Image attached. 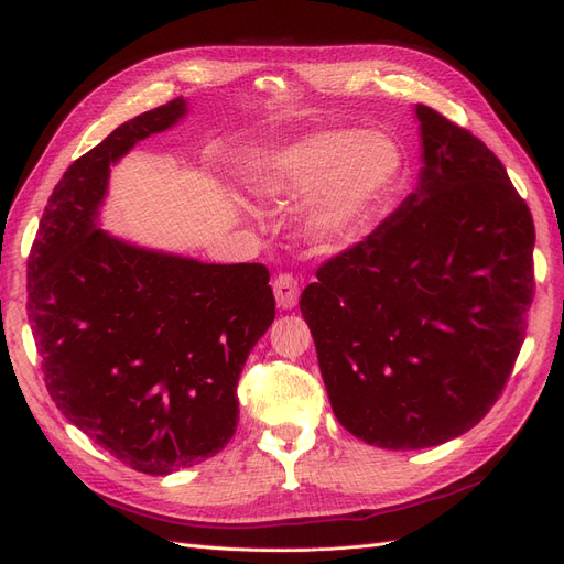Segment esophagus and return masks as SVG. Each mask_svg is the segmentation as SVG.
<instances>
[{"label": "esophagus", "instance_id": "1", "mask_svg": "<svg viewBox=\"0 0 564 564\" xmlns=\"http://www.w3.org/2000/svg\"><path fill=\"white\" fill-rule=\"evenodd\" d=\"M272 292H275V301L282 311H292L294 305L299 303V294H301V284L294 275L289 272H282V275L275 278L272 282Z\"/></svg>", "mask_w": 564, "mask_h": 564}]
</instances>
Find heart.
<instances>
[{"instance_id":"heart-1","label":"heart","mask_w":564,"mask_h":564,"mask_svg":"<svg viewBox=\"0 0 564 564\" xmlns=\"http://www.w3.org/2000/svg\"><path fill=\"white\" fill-rule=\"evenodd\" d=\"M402 166V150L386 131L324 129L253 158L249 187L268 204L308 195L305 235L332 247L346 242L381 207L398 185Z\"/></svg>"}]
</instances>
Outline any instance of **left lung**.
Returning <instances> with one entry per match:
<instances>
[{"label":"left lung","instance_id":"obj_1","mask_svg":"<svg viewBox=\"0 0 564 564\" xmlns=\"http://www.w3.org/2000/svg\"><path fill=\"white\" fill-rule=\"evenodd\" d=\"M416 117V193L301 294L338 423L383 449L435 447L480 423L534 299V220L501 160L437 110Z\"/></svg>","mask_w":564,"mask_h":564}]
</instances>
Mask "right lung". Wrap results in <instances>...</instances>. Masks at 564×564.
<instances>
[{"mask_svg":"<svg viewBox=\"0 0 564 564\" xmlns=\"http://www.w3.org/2000/svg\"><path fill=\"white\" fill-rule=\"evenodd\" d=\"M183 115L185 100H169L67 166L28 259V319L51 400L98 447L148 475L228 445L237 379L275 319L265 265L199 263L96 228L110 164Z\"/></svg>","mask_w":564,"mask_h":564,"instance_id":"obj_1","label":"right lung"}]
</instances>
